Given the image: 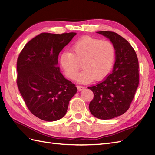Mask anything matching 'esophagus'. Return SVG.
<instances>
[{
	"mask_svg": "<svg viewBox=\"0 0 155 155\" xmlns=\"http://www.w3.org/2000/svg\"><path fill=\"white\" fill-rule=\"evenodd\" d=\"M77 88L79 91H81L83 90V89H85V87L84 86H81V85H78L77 86Z\"/></svg>",
	"mask_w": 155,
	"mask_h": 155,
	"instance_id": "34e87169",
	"label": "esophagus"
}]
</instances>
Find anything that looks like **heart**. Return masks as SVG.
<instances>
[{
	"label": "heart",
	"instance_id": "b5f03b06",
	"mask_svg": "<svg viewBox=\"0 0 155 155\" xmlns=\"http://www.w3.org/2000/svg\"><path fill=\"white\" fill-rule=\"evenodd\" d=\"M71 51L61 54L60 64L66 76L73 80L82 63L84 70L76 78L80 83L87 84L94 79L103 80L109 74L114 64L115 48L108 40L84 36L73 44Z\"/></svg>",
	"mask_w": 155,
	"mask_h": 155
}]
</instances>
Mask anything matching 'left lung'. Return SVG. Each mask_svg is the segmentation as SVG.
<instances>
[{
	"mask_svg": "<svg viewBox=\"0 0 155 155\" xmlns=\"http://www.w3.org/2000/svg\"><path fill=\"white\" fill-rule=\"evenodd\" d=\"M115 50L113 72L104 81L88 89L94 97L89 103L91 114L100 119H111L125 113L130 107L139 83V61L131 45L118 34L100 31Z\"/></svg>",
	"mask_w": 155,
	"mask_h": 155,
	"instance_id": "obj_1",
	"label": "left lung"
}]
</instances>
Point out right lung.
I'll return each mask as SVG.
<instances>
[{
  "instance_id": "right-lung-1",
  "label": "right lung",
  "mask_w": 155,
  "mask_h": 155,
  "mask_svg": "<svg viewBox=\"0 0 155 155\" xmlns=\"http://www.w3.org/2000/svg\"><path fill=\"white\" fill-rule=\"evenodd\" d=\"M76 34L41 33L27 43L17 60L16 83L29 111L39 119L54 121L67 112L77 87L58 66V56Z\"/></svg>"
}]
</instances>
